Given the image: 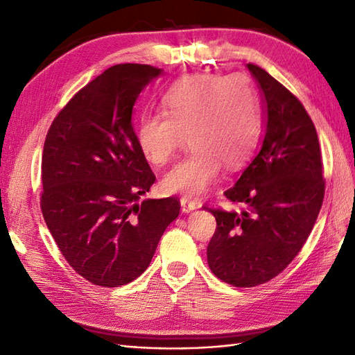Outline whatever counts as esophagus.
<instances>
[{
    "mask_svg": "<svg viewBox=\"0 0 355 355\" xmlns=\"http://www.w3.org/2000/svg\"><path fill=\"white\" fill-rule=\"evenodd\" d=\"M180 208H182V212H185V214H188V212L198 209L199 205L196 203V202L188 200V199H182V200H180Z\"/></svg>",
    "mask_w": 355,
    "mask_h": 355,
    "instance_id": "34e87169",
    "label": "esophagus"
}]
</instances>
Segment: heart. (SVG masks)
<instances>
[{"label": "heart", "mask_w": 355, "mask_h": 355, "mask_svg": "<svg viewBox=\"0 0 355 355\" xmlns=\"http://www.w3.org/2000/svg\"><path fill=\"white\" fill-rule=\"evenodd\" d=\"M164 114L139 118L138 150L162 167L190 141L191 153L162 179V190L188 199L209 191L222 170L237 168L254 153L261 132L255 86L244 74H194L173 83L162 97Z\"/></svg>", "instance_id": "obj_1"}]
</instances>
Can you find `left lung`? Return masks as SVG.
<instances>
[{
  "instance_id": "8db88e82",
  "label": "left lung",
  "mask_w": 355,
  "mask_h": 355,
  "mask_svg": "<svg viewBox=\"0 0 355 355\" xmlns=\"http://www.w3.org/2000/svg\"><path fill=\"white\" fill-rule=\"evenodd\" d=\"M246 68L261 92L263 143L225 191L243 209H208L217 222L207 249L209 269L235 287L264 284L293 261L325 193L316 128L302 103L263 68Z\"/></svg>"
}]
</instances>
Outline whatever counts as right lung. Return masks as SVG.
Wrapping results in <instances>:
<instances>
[{"mask_svg":"<svg viewBox=\"0 0 355 355\" xmlns=\"http://www.w3.org/2000/svg\"><path fill=\"white\" fill-rule=\"evenodd\" d=\"M162 74L139 64L107 68L69 100L46 133L44 220L68 264L96 286L137 279L179 216L173 198L138 203L156 178L138 150L133 106Z\"/></svg>","mask_w":355,"mask_h":355,"instance_id":"right-lung-1","label":"right lung"}]
</instances>
